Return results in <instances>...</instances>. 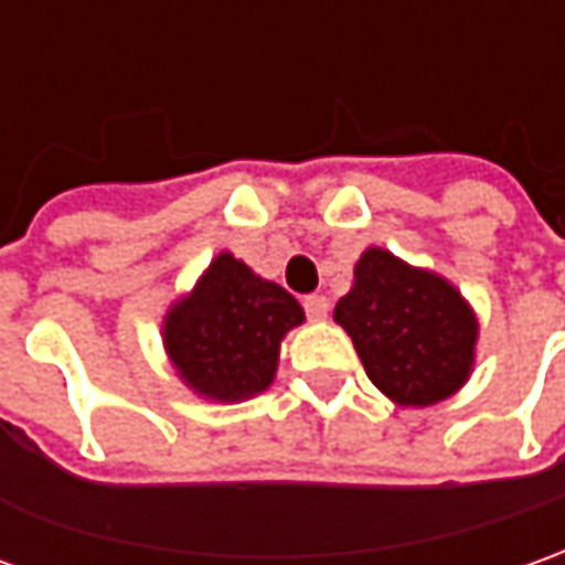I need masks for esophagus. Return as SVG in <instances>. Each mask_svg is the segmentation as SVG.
Returning <instances> with one entry per match:
<instances>
[{
  "label": "esophagus",
  "instance_id": "34e87169",
  "mask_svg": "<svg viewBox=\"0 0 565 565\" xmlns=\"http://www.w3.org/2000/svg\"><path fill=\"white\" fill-rule=\"evenodd\" d=\"M302 309H306V315H309L312 321H324L331 302H328V297H321V294H309V297H302Z\"/></svg>",
  "mask_w": 565,
  "mask_h": 565
}]
</instances>
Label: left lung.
Wrapping results in <instances>:
<instances>
[{
  "instance_id": "obj_1",
  "label": "left lung",
  "mask_w": 565,
  "mask_h": 565,
  "mask_svg": "<svg viewBox=\"0 0 565 565\" xmlns=\"http://www.w3.org/2000/svg\"><path fill=\"white\" fill-rule=\"evenodd\" d=\"M364 371L398 405H433L458 390L473 367L476 318L439 275L405 266L371 247L355 266V287L333 309Z\"/></svg>"
}]
</instances>
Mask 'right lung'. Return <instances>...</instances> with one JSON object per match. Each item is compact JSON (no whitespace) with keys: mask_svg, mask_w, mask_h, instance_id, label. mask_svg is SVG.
I'll return each mask as SVG.
<instances>
[{"mask_svg":"<svg viewBox=\"0 0 565 565\" xmlns=\"http://www.w3.org/2000/svg\"><path fill=\"white\" fill-rule=\"evenodd\" d=\"M302 324L284 287L256 278L232 253L216 256L194 294L167 315V349L191 390L234 402L266 390L284 333Z\"/></svg>","mask_w":565,"mask_h":565,"instance_id":"right-lung-1","label":"right lung"}]
</instances>
